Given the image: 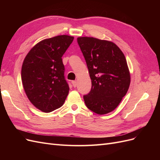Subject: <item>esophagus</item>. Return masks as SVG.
I'll use <instances>...</instances> for the list:
<instances>
[{
  "label": "esophagus",
  "instance_id": "1",
  "mask_svg": "<svg viewBox=\"0 0 160 160\" xmlns=\"http://www.w3.org/2000/svg\"><path fill=\"white\" fill-rule=\"evenodd\" d=\"M72 86H73L74 88H76L77 85V81H72Z\"/></svg>",
  "mask_w": 160,
  "mask_h": 160
}]
</instances>
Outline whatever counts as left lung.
<instances>
[{
    "label": "left lung",
    "mask_w": 160,
    "mask_h": 160,
    "mask_svg": "<svg viewBox=\"0 0 160 160\" xmlns=\"http://www.w3.org/2000/svg\"><path fill=\"white\" fill-rule=\"evenodd\" d=\"M77 42L91 79V91L83 96L85 103L95 113H108L118 107L130 85L124 54L108 41L83 37L77 38Z\"/></svg>",
    "instance_id": "1"
}]
</instances>
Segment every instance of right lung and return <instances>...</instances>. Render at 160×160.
Instances as JSON below:
<instances>
[{"mask_svg": "<svg viewBox=\"0 0 160 160\" xmlns=\"http://www.w3.org/2000/svg\"><path fill=\"white\" fill-rule=\"evenodd\" d=\"M73 38L59 35L42 40L23 61L21 79L26 95L34 106L45 113L61 108L68 95L62 57Z\"/></svg>", "mask_w": 160, "mask_h": 160, "instance_id": "1", "label": "right lung"}]
</instances>
